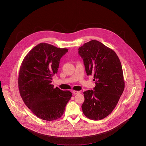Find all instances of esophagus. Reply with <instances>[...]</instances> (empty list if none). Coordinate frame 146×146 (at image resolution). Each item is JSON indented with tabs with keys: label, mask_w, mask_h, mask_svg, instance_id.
Instances as JSON below:
<instances>
[{
	"label": "esophagus",
	"mask_w": 146,
	"mask_h": 146,
	"mask_svg": "<svg viewBox=\"0 0 146 146\" xmlns=\"http://www.w3.org/2000/svg\"><path fill=\"white\" fill-rule=\"evenodd\" d=\"M73 94H74V95H76V94H80V93H81V91H76V90H73Z\"/></svg>",
	"instance_id": "esophagus-1"
}]
</instances>
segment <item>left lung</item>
<instances>
[{"label": "left lung", "mask_w": 146, "mask_h": 146, "mask_svg": "<svg viewBox=\"0 0 146 146\" xmlns=\"http://www.w3.org/2000/svg\"><path fill=\"white\" fill-rule=\"evenodd\" d=\"M88 76L94 74L95 87L84 92V114L92 120L110 115L122 95L125 81L122 65L116 52L101 42L92 40L78 49Z\"/></svg>", "instance_id": "8db88e82"}]
</instances>
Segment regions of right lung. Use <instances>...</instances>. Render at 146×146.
I'll return each instance as SVG.
<instances>
[{
	"label": "right lung",
	"instance_id": "add662e5",
	"mask_svg": "<svg viewBox=\"0 0 146 146\" xmlns=\"http://www.w3.org/2000/svg\"><path fill=\"white\" fill-rule=\"evenodd\" d=\"M68 51L41 43L30 51L21 63L18 78L20 96L40 119L53 121L60 118L72 97L70 91L54 88L51 84L58 73L60 58Z\"/></svg>",
	"mask_w": 146,
	"mask_h": 146
}]
</instances>
